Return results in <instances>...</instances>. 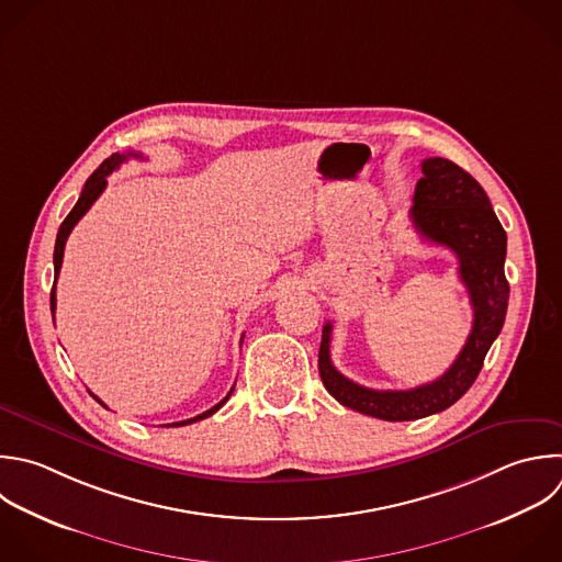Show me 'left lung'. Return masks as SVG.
Returning <instances> with one entry per match:
<instances>
[{"label": "left lung", "mask_w": 562, "mask_h": 562, "mask_svg": "<svg viewBox=\"0 0 562 562\" xmlns=\"http://www.w3.org/2000/svg\"><path fill=\"white\" fill-rule=\"evenodd\" d=\"M411 209L415 231L446 246L459 261V279L468 288L474 312L470 336L437 380L406 391H375L345 378L331 362V323L323 327L318 373L325 389L347 408L386 422L419 419L452 406L476 380L483 358L498 336L509 299L505 279L507 237L481 184L446 158H426Z\"/></svg>", "instance_id": "1"}]
</instances>
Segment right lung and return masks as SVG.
Wrapping results in <instances>:
<instances>
[{
	"label": "right lung",
	"instance_id": "add662e5",
	"mask_svg": "<svg viewBox=\"0 0 562 562\" xmlns=\"http://www.w3.org/2000/svg\"><path fill=\"white\" fill-rule=\"evenodd\" d=\"M130 158H140L143 160V156L140 154H134V151H127V154H114V156H110L90 178H88V182H86V187H83V191H81V198H79V202L75 204V209L70 211V215L64 220V224H61V228H59V233H57V244H55V274L59 277V270H61V263H64V250H66V241H68V237H70V233H72V228L77 226V222L90 211V206L99 200V195L105 191V187H108V176L114 171V169H119L125 160H130ZM57 281H55V285H53V292H50V310H53V318H55V310H57ZM244 340V338H241ZM231 393H233V389L228 391V395L222 400V402H217L213 408H209V411H204L202 415H195V417H191V419H184V422H173V424H169V426H187V424H193V422H200V419H204V417H211L215 411H220L224 404H226V400L231 397ZM101 406H105L94 393H90ZM108 408V406H105Z\"/></svg>",
	"mask_w": 562,
	"mask_h": 562
}]
</instances>
